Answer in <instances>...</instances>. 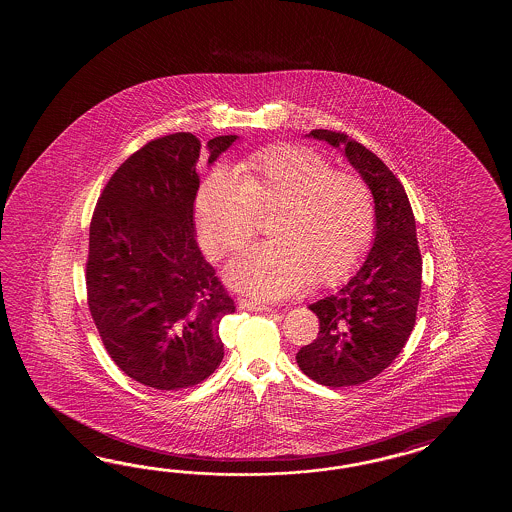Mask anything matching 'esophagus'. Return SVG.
Wrapping results in <instances>:
<instances>
[{"instance_id": "obj_1", "label": "esophagus", "mask_w": 512, "mask_h": 512, "mask_svg": "<svg viewBox=\"0 0 512 512\" xmlns=\"http://www.w3.org/2000/svg\"><path fill=\"white\" fill-rule=\"evenodd\" d=\"M238 305H240V309H243V311H258V313L271 311V307H269V305L260 304V302H252V300H245V298L240 300Z\"/></svg>"}]
</instances>
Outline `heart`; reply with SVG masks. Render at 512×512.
<instances>
[{
	"label": "heart",
	"instance_id": "obj_1",
	"mask_svg": "<svg viewBox=\"0 0 512 512\" xmlns=\"http://www.w3.org/2000/svg\"><path fill=\"white\" fill-rule=\"evenodd\" d=\"M274 210L267 236L230 261L225 278L243 293L276 300L311 285L342 282L368 251L377 210L368 183L337 172L305 146H269L236 170L212 168L194 197L199 240L212 258L238 251L258 214Z\"/></svg>",
	"mask_w": 512,
	"mask_h": 512
}]
</instances>
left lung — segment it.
<instances>
[{
  "label": "left lung",
  "instance_id": "obj_1",
  "mask_svg": "<svg viewBox=\"0 0 512 512\" xmlns=\"http://www.w3.org/2000/svg\"><path fill=\"white\" fill-rule=\"evenodd\" d=\"M344 153L375 199V238L359 271L337 293L309 305L320 320L315 342L296 353L300 370L331 388L377 377L401 353L415 326L423 260L404 186L381 159L346 133L313 130Z\"/></svg>",
  "mask_w": 512,
  "mask_h": 512
}]
</instances>
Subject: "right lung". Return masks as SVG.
<instances>
[{"label": "right lung", "mask_w": 512, "mask_h": 512, "mask_svg": "<svg viewBox=\"0 0 512 512\" xmlns=\"http://www.w3.org/2000/svg\"><path fill=\"white\" fill-rule=\"evenodd\" d=\"M238 135L207 142L208 164ZM201 141L148 142L111 175L89 225L87 304L109 357L133 381L174 392L223 360L219 322L236 311L196 241Z\"/></svg>", "instance_id": "right-lung-1"}]
</instances>
